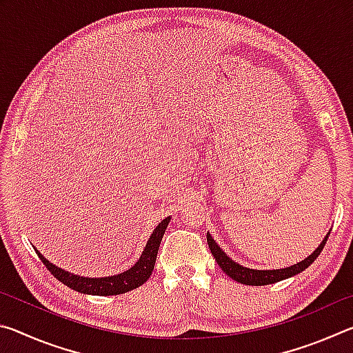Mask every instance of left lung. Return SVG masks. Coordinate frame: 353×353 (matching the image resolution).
Segmentation results:
<instances>
[{
	"label": "left lung",
	"instance_id": "8db88e82",
	"mask_svg": "<svg viewBox=\"0 0 353 353\" xmlns=\"http://www.w3.org/2000/svg\"><path fill=\"white\" fill-rule=\"evenodd\" d=\"M330 232L325 235L324 240L316 248L314 252L312 255H308L305 260L296 263V265L283 268V270H250V268H244L241 265H238L236 261H234L227 255L223 249L218 246V243L213 240L210 234H207V244L212 250V255L214 256V260L219 265L221 270H223L227 276L230 279L236 280L238 283L243 285H252V286H263V285H271L280 282V280H285L288 277L296 276V274L305 271L307 268L312 265V263L318 259V255L322 252V249L325 246V241Z\"/></svg>",
	"mask_w": 353,
	"mask_h": 353
}]
</instances>
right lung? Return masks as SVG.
<instances>
[{
    "instance_id": "1",
    "label": "right lung",
    "mask_w": 353,
    "mask_h": 353,
    "mask_svg": "<svg viewBox=\"0 0 353 353\" xmlns=\"http://www.w3.org/2000/svg\"><path fill=\"white\" fill-rule=\"evenodd\" d=\"M170 219H171L170 216L165 218L162 223L155 227L151 236H149L145 249H143L139 261H137L130 270L124 271L121 274H117V276L99 277V279L76 276V274H71L68 271L62 270V268H57L56 265H52V263L48 261L37 249H35V252H37L39 259L43 261V265L50 270L52 276H54L59 282L67 285L71 290H74L77 292H83V294H92V296L123 294V292L139 288V286H141L149 277H151L154 265H155V259H157L160 243H162V238L166 227H168Z\"/></svg>"
}]
</instances>
